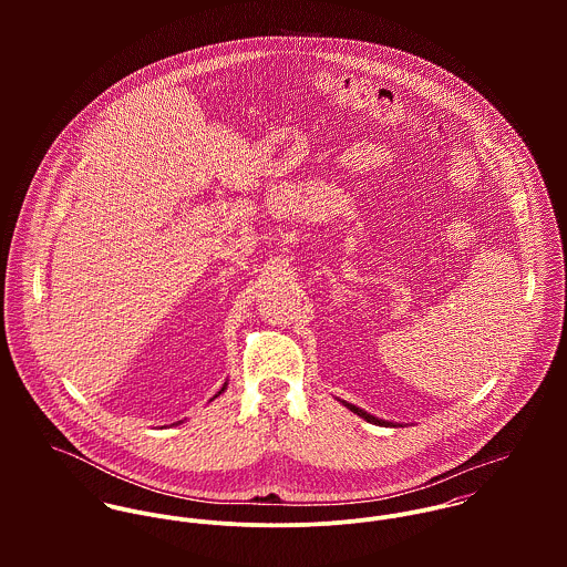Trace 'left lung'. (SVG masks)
Here are the masks:
<instances>
[{"label": "left lung", "instance_id": "obj_1", "mask_svg": "<svg viewBox=\"0 0 567 567\" xmlns=\"http://www.w3.org/2000/svg\"><path fill=\"white\" fill-rule=\"evenodd\" d=\"M342 404L347 405L351 412H355L358 416H362V419H367L369 423H378V425H393V423H389V421H382V419H378V416H373V414H369V412H364L362 408H358V405L347 404V402H342Z\"/></svg>", "mask_w": 567, "mask_h": 567}]
</instances>
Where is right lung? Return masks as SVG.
<instances>
[{
	"mask_svg": "<svg viewBox=\"0 0 567 567\" xmlns=\"http://www.w3.org/2000/svg\"><path fill=\"white\" fill-rule=\"evenodd\" d=\"M225 389H227V382H225V386H223V389H220V391H218V395H220V393H223V391H225ZM218 395H216V398H218Z\"/></svg>",
	"mask_w": 567,
	"mask_h": 567,
	"instance_id": "add662e5",
	"label": "right lung"
}]
</instances>
